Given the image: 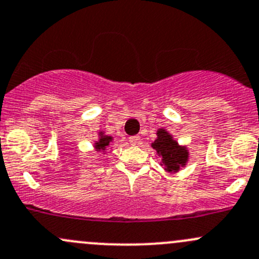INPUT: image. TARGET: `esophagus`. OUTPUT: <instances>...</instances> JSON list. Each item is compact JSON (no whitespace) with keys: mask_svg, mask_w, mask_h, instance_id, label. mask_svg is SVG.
Masks as SVG:
<instances>
[{"mask_svg":"<svg viewBox=\"0 0 259 259\" xmlns=\"http://www.w3.org/2000/svg\"><path fill=\"white\" fill-rule=\"evenodd\" d=\"M129 142H130V144L138 145L140 143V137H137V135H135V137H130Z\"/></svg>","mask_w":259,"mask_h":259,"instance_id":"34e87169","label":"esophagus"}]
</instances>
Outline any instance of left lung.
Listing matches in <instances>:
<instances>
[{"label": "left lung", "mask_w": 259, "mask_h": 259, "mask_svg": "<svg viewBox=\"0 0 259 259\" xmlns=\"http://www.w3.org/2000/svg\"><path fill=\"white\" fill-rule=\"evenodd\" d=\"M151 148L160 156V165L169 174L178 173L189 161V149L187 145H180L164 127L156 130V139L151 143Z\"/></svg>", "instance_id": "left-lung-1"}]
</instances>
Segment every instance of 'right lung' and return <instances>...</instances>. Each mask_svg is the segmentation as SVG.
Returning <instances> with one entry per match:
<instances>
[{
  "label": "right lung",
  "mask_w": 259,
  "mask_h": 259,
  "mask_svg": "<svg viewBox=\"0 0 259 259\" xmlns=\"http://www.w3.org/2000/svg\"><path fill=\"white\" fill-rule=\"evenodd\" d=\"M98 135H99L98 140L94 142V149H95V151H98V153H101L105 155L106 148L110 145V143L113 142L114 139L111 135H106L105 133H104V130H100Z\"/></svg>",
  "instance_id": "1"
}]
</instances>
